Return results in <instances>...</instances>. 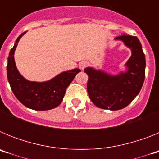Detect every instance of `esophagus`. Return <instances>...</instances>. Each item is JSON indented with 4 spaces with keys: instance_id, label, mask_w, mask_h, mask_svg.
I'll list each match as a JSON object with an SVG mask.
<instances>
[{
    "instance_id": "esophagus-1",
    "label": "esophagus",
    "mask_w": 159,
    "mask_h": 159,
    "mask_svg": "<svg viewBox=\"0 0 159 159\" xmlns=\"http://www.w3.org/2000/svg\"><path fill=\"white\" fill-rule=\"evenodd\" d=\"M88 65H89V63H88V61H85V60L80 63V67L82 70H84V68L88 67Z\"/></svg>"
}]
</instances>
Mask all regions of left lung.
I'll return each mask as SVG.
<instances>
[{
    "label": "left lung",
    "instance_id": "obj_1",
    "mask_svg": "<svg viewBox=\"0 0 159 159\" xmlns=\"http://www.w3.org/2000/svg\"><path fill=\"white\" fill-rule=\"evenodd\" d=\"M121 40L130 49L131 56L125 64L126 71L111 75L93 67H86L87 89L94 104L102 109L117 111L126 107L139 93L145 79L146 60L140 41L136 36L123 35Z\"/></svg>",
    "mask_w": 159,
    "mask_h": 159
}]
</instances>
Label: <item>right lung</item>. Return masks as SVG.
<instances>
[{"label": "right lung", "mask_w": 159, "mask_h": 159, "mask_svg": "<svg viewBox=\"0 0 159 159\" xmlns=\"http://www.w3.org/2000/svg\"><path fill=\"white\" fill-rule=\"evenodd\" d=\"M25 32L18 36L13 48L9 52L7 65L8 83L16 99L25 107L36 111L51 110L61 103L66 89L80 69L75 68L63 71L45 82L26 80L17 70L14 60V52L18 42Z\"/></svg>", "instance_id": "add662e5"}]
</instances>
